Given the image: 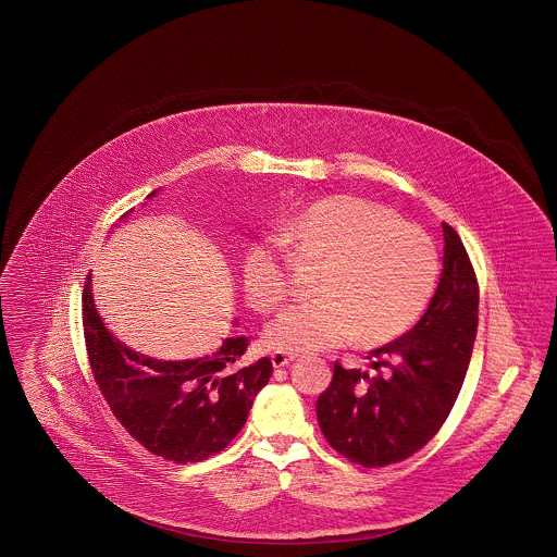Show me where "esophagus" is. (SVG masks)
Instances as JSON below:
<instances>
[{"label":"esophagus","instance_id":"34e87169","mask_svg":"<svg viewBox=\"0 0 557 557\" xmlns=\"http://www.w3.org/2000/svg\"><path fill=\"white\" fill-rule=\"evenodd\" d=\"M292 360H294V357H289V355H284V352H273V355H271V364H273L275 369L288 367Z\"/></svg>","mask_w":557,"mask_h":557}]
</instances>
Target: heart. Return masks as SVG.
Segmentation results:
<instances>
[{
  "label": "heart",
  "mask_w": 557,
  "mask_h": 557,
  "mask_svg": "<svg viewBox=\"0 0 557 557\" xmlns=\"http://www.w3.org/2000/svg\"><path fill=\"white\" fill-rule=\"evenodd\" d=\"M280 236L302 257L321 259L317 298L289 305L265 330V344L284 355L321 352L357 335L364 344L387 342L414 323L437 284L433 240L371 200H314L282 223ZM243 286L259 311L286 298L288 259L280 240L246 248Z\"/></svg>",
  "instance_id": "heart-1"
}]
</instances>
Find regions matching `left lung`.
<instances>
[{
  "label": "left lung",
  "instance_id": "left-lung-1",
  "mask_svg": "<svg viewBox=\"0 0 557 557\" xmlns=\"http://www.w3.org/2000/svg\"><path fill=\"white\" fill-rule=\"evenodd\" d=\"M444 230V269L421 321L371 350L369 375L335 362L317 400L330 445L362 467H387L419 451L444 424L465 383L479 325V286L456 230Z\"/></svg>",
  "mask_w": 557,
  "mask_h": 557
}]
</instances>
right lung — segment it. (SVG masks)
<instances>
[{
  "mask_svg": "<svg viewBox=\"0 0 557 557\" xmlns=\"http://www.w3.org/2000/svg\"><path fill=\"white\" fill-rule=\"evenodd\" d=\"M156 195L153 190L147 200ZM90 286L89 275L83 292L87 350L113 417L149 451L178 465L222 451L240 433L252 401L268 385L271 360L246 364V337H225L215 352L186 360L140 355L108 330Z\"/></svg>",
  "mask_w": 557,
  "mask_h": 557,
  "instance_id": "obj_1",
  "label": "right lung"
}]
</instances>
